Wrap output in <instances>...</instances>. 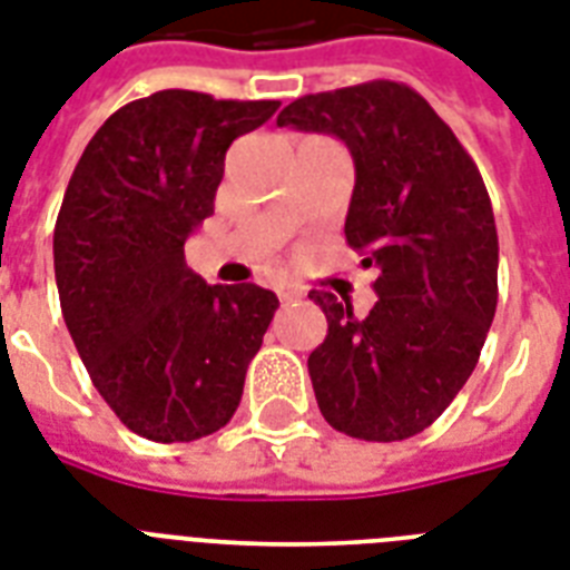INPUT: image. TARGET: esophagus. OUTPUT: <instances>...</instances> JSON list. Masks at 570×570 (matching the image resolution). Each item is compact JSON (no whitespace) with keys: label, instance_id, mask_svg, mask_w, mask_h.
Instances as JSON below:
<instances>
[{"label":"esophagus","instance_id":"34e87169","mask_svg":"<svg viewBox=\"0 0 570 570\" xmlns=\"http://www.w3.org/2000/svg\"><path fill=\"white\" fill-rule=\"evenodd\" d=\"M277 293V298H281V302H298V298H302V286H293V284H281L275 289Z\"/></svg>","mask_w":570,"mask_h":570}]
</instances>
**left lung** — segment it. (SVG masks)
Listing matches in <instances>:
<instances>
[{"instance_id":"obj_1","label":"left lung","mask_w":570,"mask_h":570,"mask_svg":"<svg viewBox=\"0 0 570 570\" xmlns=\"http://www.w3.org/2000/svg\"><path fill=\"white\" fill-rule=\"evenodd\" d=\"M277 127L328 132L355 159L348 248L379 268V302L313 289L328 334L307 357L322 416L361 441H405L476 370L497 311V224L482 174L441 115L402 82L307 94Z\"/></svg>"}]
</instances>
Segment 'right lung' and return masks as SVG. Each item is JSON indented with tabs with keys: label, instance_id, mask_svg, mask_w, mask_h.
Returning <instances> with one entry per match:
<instances>
[{
	"label": "right lung",
	"instance_id": "obj_1",
	"mask_svg": "<svg viewBox=\"0 0 570 570\" xmlns=\"http://www.w3.org/2000/svg\"><path fill=\"white\" fill-rule=\"evenodd\" d=\"M277 106L156 91L94 132L67 183L52 236L61 313L94 387L147 441L230 423L277 311L272 289L209 286L183 254L213 215L227 147Z\"/></svg>",
	"mask_w": 570,
	"mask_h": 570
}]
</instances>
